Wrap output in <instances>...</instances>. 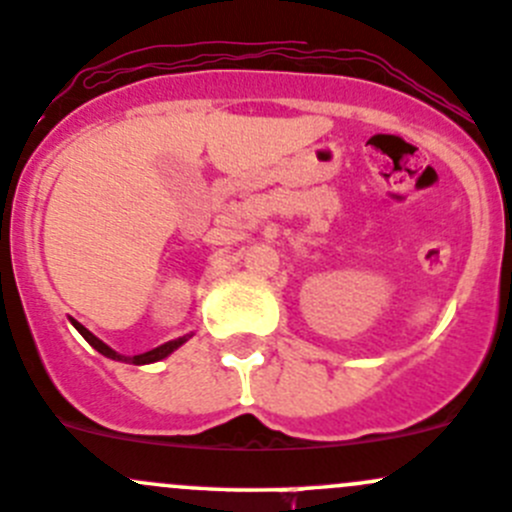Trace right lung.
Masks as SVG:
<instances>
[{"instance_id":"1","label":"right lung","mask_w":512,"mask_h":512,"mask_svg":"<svg viewBox=\"0 0 512 512\" xmlns=\"http://www.w3.org/2000/svg\"><path fill=\"white\" fill-rule=\"evenodd\" d=\"M71 324H74V327L79 329V334H81V337H84L86 342H89L91 347L96 349V352H101L103 356H108V359H116V361H128V364H153V361H160V359H165V356H168L170 352H175V349H178L180 344H183L185 339H188V337L173 339V342H165V344H160V347L151 349V352H146V354H136V356H121V354H116V352H113L111 347H106V344H103L101 339H96L94 334H91L89 329L84 327V324L74 322V319H71Z\"/></svg>"}]
</instances>
